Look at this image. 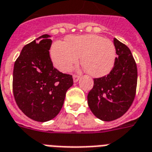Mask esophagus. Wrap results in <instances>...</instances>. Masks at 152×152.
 <instances>
[{"mask_svg":"<svg viewBox=\"0 0 152 152\" xmlns=\"http://www.w3.org/2000/svg\"><path fill=\"white\" fill-rule=\"evenodd\" d=\"M73 79H74V82H77V81L80 79V77L77 76V75H74L73 76Z\"/></svg>","mask_w":152,"mask_h":152,"instance_id":"34e87169","label":"esophagus"}]
</instances>
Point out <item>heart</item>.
<instances>
[{
    "label": "heart",
    "instance_id": "1",
    "mask_svg": "<svg viewBox=\"0 0 152 152\" xmlns=\"http://www.w3.org/2000/svg\"><path fill=\"white\" fill-rule=\"evenodd\" d=\"M50 56L54 66L62 72L71 70L81 57V63L88 75L99 77L112 70L116 50L110 40L96 34H85L68 37L66 43H54Z\"/></svg>",
    "mask_w": 152,
    "mask_h": 152
}]
</instances>
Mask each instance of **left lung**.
Wrapping results in <instances>:
<instances>
[{"instance_id":"left-lung-1","label":"left lung","mask_w":152,"mask_h":152,"mask_svg":"<svg viewBox=\"0 0 152 152\" xmlns=\"http://www.w3.org/2000/svg\"><path fill=\"white\" fill-rule=\"evenodd\" d=\"M118 57L114 67L104 77L94 78L87 99L91 111L99 119L110 122L122 117L132 105L136 95L137 68L129 48L116 38Z\"/></svg>"}]
</instances>
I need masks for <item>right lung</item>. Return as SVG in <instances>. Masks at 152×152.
I'll use <instances>...</instances> for the list:
<instances>
[{
  "label": "right lung",
  "mask_w": 152,
  "mask_h": 152,
  "mask_svg": "<svg viewBox=\"0 0 152 152\" xmlns=\"http://www.w3.org/2000/svg\"><path fill=\"white\" fill-rule=\"evenodd\" d=\"M51 36L44 34L22 49L15 62L13 94L19 109L31 119H53L64 105L72 76L56 69L50 59Z\"/></svg>",
  "instance_id": "right-lung-1"
}]
</instances>
